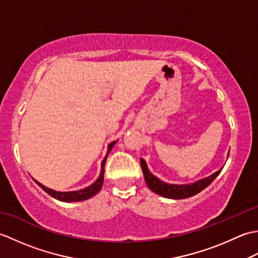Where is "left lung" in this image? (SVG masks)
<instances>
[{"instance_id":"1","label":"left lung","mask_w":258,"mask_h":258,"mask_svg":"<svg viewBox=\"0 0 258 258\" xmlns=\"http://www.w3.org/2000/svg\"><path fill=\"white\" fill-rule=\"evenodd\" d=\"M141 166H142V171H143V174H144L145 182L147 186L150 187V189L152 191H154V193H156L157 195H161L163 197H166V199H172V200L188 199V197L199 194L200 191L205 189L207 186L218 176V174H220L222 171V168L218 169L217 172L213 173L208 177L199 179L194 183L168 184L164 182V180H161L158 177L154 176V175L150 172V169L147 167V164L144 158H141Z\"/></svg>"}]
</instances>
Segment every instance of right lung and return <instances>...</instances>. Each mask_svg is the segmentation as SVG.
<instances>
[{"instance_id": "right-lung-1", "label": "right lung", "mask_w": 258, "mask_h": 258, "mask_svg": "<svg viewBox=\"0 0 258 258\" xmlns=\"http://www.w3.org/2000/svg\"><path fill=\"white\" fill-rule=\"evenodd\" d=\"M117 141H114L112 142V143H109L108 146H107V151H106V155L105 157H104V160L102 161V164H101V174L100 176H98V178L95 180L94 183H93L92 185H90L89 187H85L83 189H79V190H72V191H57V190H54V189H51L46 187V186L42 185L40 182H37V180H35L36 184L40 186V187H42L43 189H44L46 193L48 195H51L53 199L55 200H58L61 202H81V201H85V200H89L91 199V197L95 196L98 191L101 190L102 186H103V182H104V165H105V162L107 160V156L109 154V152L112 151L113 146L115 145V143H116Z\"/></svg>"}]
</instances>
